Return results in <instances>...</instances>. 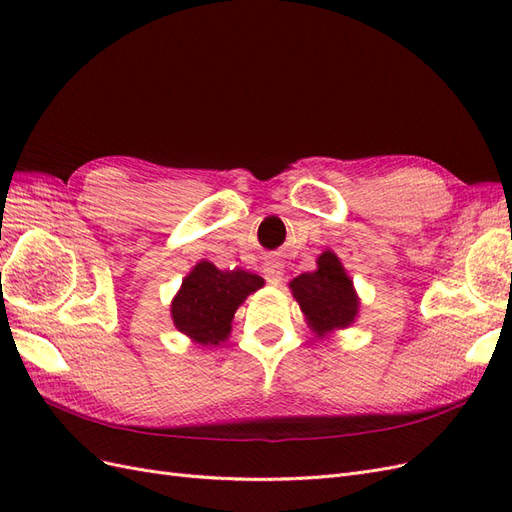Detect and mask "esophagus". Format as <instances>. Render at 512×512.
Here are the masks:
<instances>
[{
    "mask_svg": "<svg viewBox=\"0 0 512 512\" xmlns=\"http://www.w3.org/2000/svg\"><path fill=\"white\" fill-rule=\"evenodd\" d=\"M262 273H265V280L269 284L277 286L284 280V262L277 260V258H271V260L265 262V265H262Z\"/></svg>",
    "mask_w": 512,
    "mask_h": 512,
    "instance_id": "obj_1",
    "label": "esophagus"
}]
</instances>
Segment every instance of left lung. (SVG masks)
Returning a JSON list of instances; mask_svg holds the SVG:
<instances>
[{
  "label": "left lung",
  "mask_w": 512,
  "mask_h": 512,
  "mask_svg": "<svg viewBox=\"0 0 512 512\" xmlns=\"http://www.w3.org/2000/svg\"><path fill=\"white\" fill-rule=\"evenodd\" d=\"M290 290L320 337L348 327L359 309L350 277L333 252H324L318 258L316 271L294 277Z\"/></svg>",
  "instance_id": "8db88e82"
}]
</instances>
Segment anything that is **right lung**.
Masks as SVG:
<instances>
[{
    "label": "right lung",
    "instance_id": "obj_1",
    "mask_svg": "<svg viewBox=\"0 0 512 512\" xmlns=\"http://www.w3.org/2000/svg\"><path fill=\"white\" fill-rule=\"evenodd\" d=\"M262 284L260 275L241 269L220 271L211 262H198L170 307L175 327L198 344H220L230 333L237 307Z\"/></svg>",
    "mask_w": 512,
    "mask_h": 512
}]
</instances>
